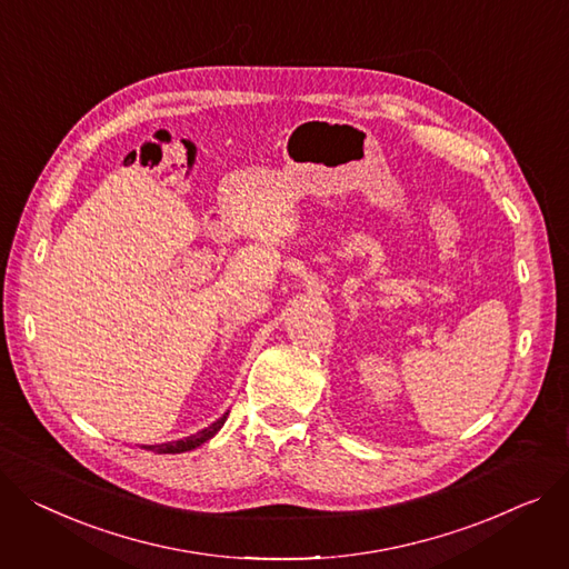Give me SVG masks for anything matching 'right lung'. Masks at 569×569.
Masks as SVG:
<instances>
[{
  "mask_svg": "<svg viewBox=\"0 0 569 569\" xmlns=\"http://www.w3.org/2000/svg\"><path fill=\"white\" fill-rule=\"evenodd\" d=\"M226 419H229V411H226L221 419H217L212 426H208V428H203L201 432H197V435H189V437H184V439H178V441H167V443H158V446H143V448H148V450H153V452H184V450H194V448H199L201 443H206L208 439H212L219 430H221V426L226 423Z\"/></svg>",
  "mask_w": 569,
  "mask_h": 569,
  "instance_id": "add662e5",
  "label": "right lung"
}]
</instances>
